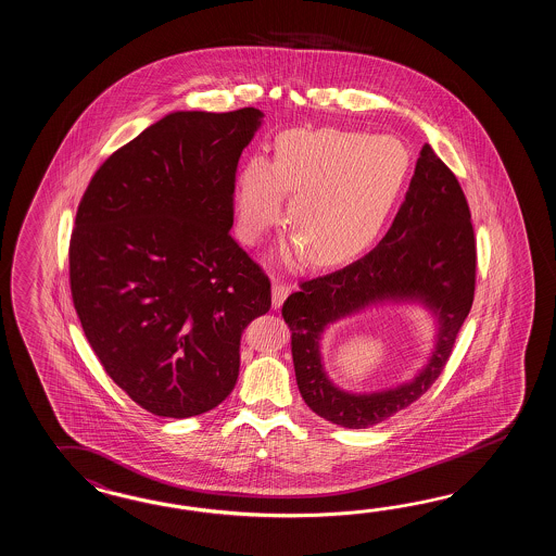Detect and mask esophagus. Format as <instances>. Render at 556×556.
Wrapping results in <instances>:
<instances>
[{
    "label": "esophagus",
    "instance_id": "esophagus-1",
    "mask_svg": "<svg viewBox=\"0 0 556 556\" xmlns=\"http://www.w3.org/2000/svg\"><path fill=\"white\" fill-rule=\"evenodd\" d=\"M291 293V287L285 283H273L271 296H273V307L279 308L283 305L285 299L289 296Z\"/></svg>",
    "mask_w": 556,
    "mask_h": 556
}]
</instances>
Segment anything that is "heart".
<instances>
[{
	"instance_id": "1",
	"label": "heart",
	"mask_w": 556,
	"mask_h": 556,
	"mask_svg": "<svg viewBox=\"0 0 556 556\" xmlns=\"http://www.w3.org/2000/svg\"><path fill=\"white\" fill-rule=\"evenodd\" d=\"M410 173V153L391 136L345 129H287L273 161L249 157L235 175L237 233L255 245L277 225L287 227L313 267L355 260L395 210Z\"/></svg>"
}]
</instances>
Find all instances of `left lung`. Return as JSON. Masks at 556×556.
I'll return each instance as SVG.
<instances>
[{"instance_id": "8db88e82", "label": "left lung", "mask_w": 556, "mask_h": 556, "mask_svg": "<svg viewBox=\"0 0 556 556\" xmlns=\"http://www.w3.org/2000/svg\"><path fill=\"white\" fill-rule=\"evenodd\" d=\"M477 248L467 198L455 173L431 146L420 149L415 175L381 243L341 271L301 283L287 296L296 387L313 413L345 429H367L425 395L444 369L475 296ZM384 302H419L435 319V349L407 384L351 394L326 375L321 333L333 323Z\"/></svg>"}]
</instances>
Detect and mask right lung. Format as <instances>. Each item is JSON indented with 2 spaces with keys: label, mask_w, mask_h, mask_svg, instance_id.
Instances as JSON below:
<instances>
[{
  "label": "right lung",
  "mask_w": 556,
  "mask_h": 556,
  "mask_svg": "<svg viewBox=\"0 0 556 556\" xmlns=\"http://www.w3.org/2000/svg\"><path fill=\"white\" fill-rule=\"evenodd\" d=\"M263 112H173L117 149L87 186L70 281L113 383L157 417L217 407L239 377L271 283L235 243L233 181Z\"/></svg>",
  "instance_id": "add662e5"
}]
</instances>
